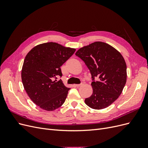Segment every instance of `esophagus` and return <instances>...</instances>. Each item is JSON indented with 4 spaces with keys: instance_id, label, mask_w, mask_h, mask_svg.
Wrapping results in <instances>:
<instances>
[{
    "instance_id": "esophagus-1",
    "label": "esophagus",
    "mask_w": 148,
    "mask_h": 148,
    "mask_svg": "<svg viewBox=\"0 0 148 148\" xmlns=\"http://www.w3.org/2000/svg\"><path fill=\"white\" fill-rule=\"evenodd\" d=\"M83 84H84V82H82V83H80V84H75V86H77V87H79V86H83Z\"/></svg>"
}]
</instances>
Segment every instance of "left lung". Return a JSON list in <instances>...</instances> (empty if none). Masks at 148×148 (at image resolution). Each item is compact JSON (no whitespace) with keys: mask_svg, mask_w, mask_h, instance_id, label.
I'll list each match as a JSON object with an SVG mask.
<instances>
[{"mask_svg":"<svg viewBox=\"0 0 148 148\" xmlns=\"http://www.w3.org/2000/svg\"><path fill=\"white\" fill-rule=\"evenodd\" d=\"M75 55L91 74L93 92L85 99V103L94 109L106 108L117 99L126 83L127 65L123 57L115 48L102 42L79 49Z\"/></svg>","mask_w":148,"mask_h":148,"instance_id":"1","label":"left lung"}]
</instances>
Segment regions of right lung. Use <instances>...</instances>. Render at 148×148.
<instances>
[{"instance_id": "add662e5", "label": "right lung", "mask_w": 148, "mask_h": 148, "mask_svg": "<svg viewBox=\"0 0 148 148\" xmlns=\"http://www.w3.org/2000/svg\"><path fill=\"white\" fill-rule=\"evenodd\" d=\"M75 51L51 42L34 47L25 57L22 83L31 101L41 109L54 110L64 103L70 88L57 79L62 77L60 66Z\"/></svg>"}]
</instances>
